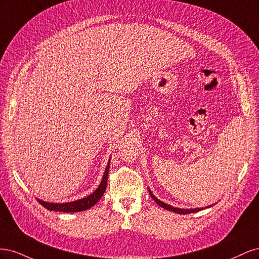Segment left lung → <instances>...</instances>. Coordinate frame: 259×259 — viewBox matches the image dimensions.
Segmentation results:
<instances>
[{"label": "left lung", "instance_id": "8db88e82", "mask_svg": "<svg viewBox=\"0 0 259 259\" xmlns=\"http://www.w3.org/2000/svg\"><path fill=\"white\" fill-rule=\"evenodd\" d=\"M149 193H150L151 198H152L156 203H158V205H160L161 207L165 208V209H167V210L174 211V213H178V214H190V213H195V211H199V210L204 208V207H199V208H179V207H174V206L166 204V203H164V202L160 201L156 197H154V194L151 192L150 189H149ZM210 206H213V205L205 206V208H208V207H210Z\"/></svg>", "mask_w": 259, "mask_h": 259}]
</instances>
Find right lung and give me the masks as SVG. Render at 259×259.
<instances>
[{
    "mask_svg": "<svg viewBox=\"0 0 259 259\" xmlns=\"http://www.w3.org/2000/svg\"><path fill=\"white\" fill-rule=\"evenodd\" d=\"M109 167H110V159H109V161H108V165L105 169L103 179H101L98 188L92 194L88 195V197H85L80 200H76V201H72V202H67V203H52V202H46V201H43L40 199H37V201H38V203H41V205H43L49 210L64 211V213H75V211H82L85 209H89L96 204V203L101 199V197H103L105 191H106Z\"/></svg>",
    "mask_w": 259,
    "mask_h": 259,
    "instance_id": "add662e5",
    "label": "right lung"
}]
</instances>
